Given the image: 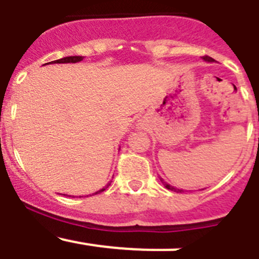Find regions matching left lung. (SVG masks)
I'll list each match as a JSON object with an SVG mask.
<instances>
[{"label":"left lung","instance_id":"8db88e82","mask_svg":"<svg viewBox=\"0 0 259 259\" xmlns=\"http://www.w3.org/2000/svg\"><path fill=\"white\" fill-rule=\"evenodd\" d=\"M202 58L205 59V61H206V62H214V59H212L211 57H209V56H203ZM161 182L163 183V185H164V187H166L167 189H170V191H174V192H182V189H176V188H174L172 185L167 184V183H166V182H163V180H162V179H161Z\"/></svg>","mask_w":259,"mask_h":259}]
</instances>
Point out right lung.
<instances>
[{
	"mask_svg": "<svg viewBox=\"0 0 259 259\" xmlns=\"http://www.w3.org/2000/svg\"><path fill=\"white\" fill-rule=\"evenodd\" d=\"M80 61H83V57H77V56H74V57H65V58L57 59V61H53V62H54V63H76V62H80ZM53 62H49V63H53ZM45 65H47V63H45ZM109 185H110V183H109ZM109 185H107V187H109ZM107 187H105V188L100 189V191H97V192H96L95 194H97V193H101V192H104L105 189L107 188Z\"/></svg>",
	"mask_w": 259,
	"mask_h": 259,
	"instance_id": "1",
	"label": "right lung"
}]
</instances>
